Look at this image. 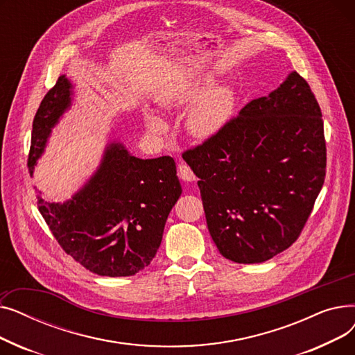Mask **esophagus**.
<instances>
[{
	"label": "esophagus",
	"mask_w": 355,
	"mask_h": 355,
	"mask_svg": "<svg viewBox=\"0 0 355 355\" xmlns=\"http://www.w3.org/2000/svg\"><path fill=\"white\" fill-rule=\"evenodd\" d=\"M178 177L182 181H187V182H191V181L196 180V175H194L193 170L187 164H180L178 165Z\"/></svg>",
	"instance_id": "1"
}]
</instances>
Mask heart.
I'll return each instance as SVG.
<instances>
[{
  "mask_svg": "<svg viewBox=\"0 0 355 355\" xmlns=\"http://www.w3.org/2000/svg\"><path fill=\"white\" fill-rule=\"evenodd\" d=\"M210 78H189L174 85L164 93L161 102L166 107H180L190 105L185 115V129L198 139H207L217 135L230 121L236 95L229 85H214ZM146 125L153 132L162 134L166 125L154 115L146 116Z\"/></svg>",
  "mask_w": 355,
  "mask_h": 355,
  "instance_id": "1",
  "label": "heart"
}]
</instances>
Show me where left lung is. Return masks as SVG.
Wrapping results in <instances>:
<instances>
[{
  "mask_svg": "<svg viewBox=\"0 0 355 355\" xmlns=\"http://www.w3.org/2000/svg\"><path fill=\"white\" fill-rule=\"evenodd\" d=\"M182 158L200 178L218 252L236 263L265 262L300 237L324 185L321 107L306 80L292 71Z\"/></svg>",
  "mask_w": 355,
  "mask_h": 355,
  "instance_id": "1",
  "label": "left lung"
}]
</instances>
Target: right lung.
I'll list each match as a JSON object with an SVG mask.
<instances>
[{"label": "right lung", "mask_w": 355, "mask_h": 355, "mask_svg": "<svg viewBox=\"0 0 355 355\" xmlns=\"http://www.w3.org/2000/svg\"><path fill=\"white\" fill-rule=\"evenodd\" d=\"M71 103V83L60 76L33 121L28 171L44 151L51 128ZM181 196L171 157L141 159L110 142L98 171L69 201L37 207L60 248L101 276H132L145 269L161 245L165 221Z\"/></svg>", "instance_id": "1"}]
</instances>
